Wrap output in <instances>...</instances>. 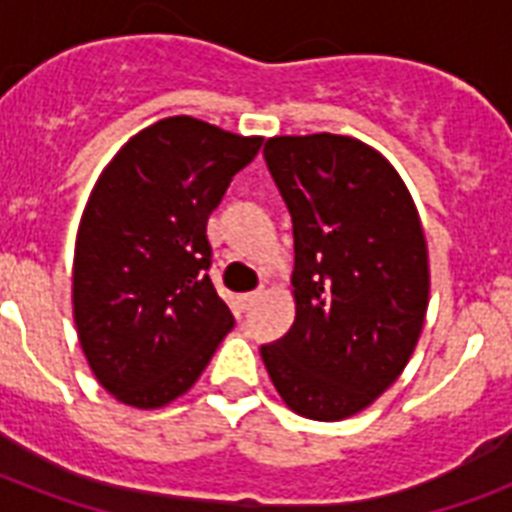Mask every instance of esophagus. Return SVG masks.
<instances>
[{
    "instance_id": "esophagus-1",
    "label": "esophagus",
    "mask_w": 512,
    "mask_h": 512,
    "mask_svg": "<svg viewBox=\"0 0 512 512\" xmlns=\"http://www.w3.org/2000/svg\"><path fill=\"white\" fill-rule=\"evenodd\" d=\"M257 297H260V292H247V295L236 297V305H239V311H249V308L255 305Z\"/></svg>"
}]
</instances>
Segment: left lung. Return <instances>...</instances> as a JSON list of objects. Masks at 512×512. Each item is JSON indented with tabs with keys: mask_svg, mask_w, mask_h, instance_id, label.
<instances>
[{
	"mask_svg": "<svg viewBox=\"0 0 512 512\" xmlns=\"http://www.w3.org/2000/svg\"><path fill=\"white\" fill-rule=\"evenodd\" d=\"M265 164L295 233V324L260 356L292 412L337 422L398 380L430 297L428 241L396 167L348 135H276Z\"/></svg>",
	"mask_w": 512,
	"mask_h": 512,
	"instance_id": "obj_1",
	"label": "left lung"
}]
</instances>
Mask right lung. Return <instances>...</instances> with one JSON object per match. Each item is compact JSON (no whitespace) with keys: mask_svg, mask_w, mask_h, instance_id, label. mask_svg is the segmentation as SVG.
I'll return each mask as SVG.
<instances>
[{"mask_svg":"<svg viewBox=\"0 0 512 512\" xmlns=\"http://www.w3.org/2000/svg\"><path fill=\"white\" fill-rule=\"evenodd\" d=\"M263 138L167 116L124 143L79 220L71 303L84 358L135 409L191 390L233 329L207 276V220Z\"/></svg>","mask_w":512,"mask_h":512,"instance_id":"right-lung-1","label":"right lung"}]
</instances>
